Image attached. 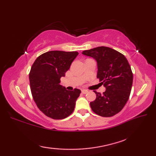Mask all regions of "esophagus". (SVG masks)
<instances>
[{
	"label": "esophagus",
	"mask_w": 156,
	"mask_h": 156,
	"mask_svg": "<svg viewBox=\"0 0 156 156\" xmlns=\"http://www.w3.org/2000/svg\"><path fill=\"white\" fill-rule=\"evenodd\" d=\"M88 91L87 90H82V93L83 94H87Z\"/></svg>",
	"instance_id": "1"
}]
</instances>
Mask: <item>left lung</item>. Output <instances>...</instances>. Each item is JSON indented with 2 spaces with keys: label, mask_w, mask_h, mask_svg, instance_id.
Segmentation results:
<instances>
[{
  "label": "left lung",
  "mask_w": 156,
  "mask_h": 156,
  "mask_svg": "<svg viewBox=\"0 0 156 156\" xmlns=\"http://www.w3.org/2000/svg\"><path fill=\"white\" fill-rule=\"evenodd\" d=\"M82 54L97 61V78L106 88L102 94L94 91L97 98L90 102L92 110L101 117H112L122 110L130 96L133 84L131 66L124 55L105 46Z\"/></svg>",
  "instance_id": "obj_1"
}]
</instances>
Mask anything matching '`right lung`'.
Instances as JSON below:
<instances>
[{
  "label": "right lung",
  "mask_w": 156,
  "mask_h": 156,
  "mask_svg": "<svg viewBox=\"0 0 156 156\" xmlns=\"http://www.w3.org/2000/svg\"><path fill=\"white\" fill-rule=\"evenodd\" d=\"M77 51H50L39 55L29 72V82L34 100L43 113L53 119H63L74 110L80 90H67L60 85Z\"/></svg>",
  "instance_id": "add662e5"
}]
</instances>
